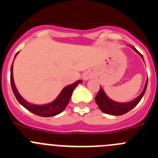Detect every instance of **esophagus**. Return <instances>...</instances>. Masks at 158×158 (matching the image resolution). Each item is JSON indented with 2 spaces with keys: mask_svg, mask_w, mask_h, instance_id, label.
<instances>
[{
  "mask_svg": "<svg viewBox=\"0 0 158 158\" xmlns=\"http://www.w3.org/2000/svg\"><path fill=\"white\" fill-rule=\"evenodd\" d=\"M93 77V74H92V73L90 72H86L85 73L83 74V80L85 81H87L89 80V78H91Z\"/></svg>",
  "mask_w": 158,
  "mask_h": 158,
  "instance_id": "34e87169",
  "label": "esophagus"
}]
</instances>
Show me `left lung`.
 I'll return each mask as SVG.
<instances>
[{"label":"left lung","mask_w":158,"mask_h":158,"mask_svg":"<svg viewBox=\"0 0 158 158\" xmlns=\"http://www.w3.org/2000/svg\"><path fill=\"white\" fill-rule=\"evenodd\" d=\"M132 48L135 50V51L140 54L139 51H137L135 47L132 46ZM142 59H143V57L141 54ZM144 60V59H143ZM147 82L148 79L146 81V85H145L144 90L139 95V96H138L135 100H132L131 102H128V103H117V102L113 101V100H110L106 94L104 93V90L102 89V88H100V91L98 92L97 95L96 96V104L98 105V107H100V109L103 112L106 113V114H109V115H122L123 114H126L127 112H128L129 111H131L132 108L135 107L137 104H139L140 100H142V96H144L145 93H146V87H147Z\"/></svg>","instance_id":"left-lung-1"}]
</instances>
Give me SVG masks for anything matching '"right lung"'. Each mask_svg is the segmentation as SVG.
Segmentation results:
<instances>
[{"mask_svg": "<svg viewBox=\"0 0 158 158\" xmlns=\"http://www.w3.org/2000/svg\"><path fill=\"white\" fill-rule=\"evenodd\" d=\"M10 82L14 95L16 96V100L19 101V103L22 106H23L29 111L34 113L37 115H40L42 117H51L58 115V114L64 111V109L69 103V100H70L73 89L77 87L78 84L81 83V81H77L72 85H69L64 88L63 90L61 92L56 100L51 104H44V105H35V104H30V103L26 101L24 99L22 98V96L19 94L17 89L15 86V84H14L13 77H12V66H11Z\"/></svg>", "mask_w": 158, "mask_h": 158, "instance_id": "obj_1", "label": "right lung"}]
</instances>
